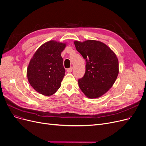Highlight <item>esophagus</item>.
Returning a JSON list of instances; mask_svg holds the SVG:
<instances>
[{
    "instance_id": "obj_1",
    "label": "esophagus",
    "mask_w": 146,
    "mask_h": 146,
    "mask_svg": "<svg viewBox=\"0 0 146 146\" xmlns=\"http://www.w3.org/2000/svg\"><path fill=\"white\" fill-rule=\"evenodd\" d=\"M72 70H73V67H72L67 69V72L68 73H71V72H72Z\"/></svg>"
}]
</instances>
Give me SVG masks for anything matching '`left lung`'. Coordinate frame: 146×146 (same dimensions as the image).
<instances>
[{"label":"left lung","instance_id":"1","mask_svg":"<svg viewBox=\"0 0 146 146\" xmlns=\"http://www.w3.org/2000/svg\"><path fill=\"white\" fill-rule=\"evenodd\" d=\"M74 44L76 50L86 61L85 75L78 80L80 89L89 98L102 96L117 78L119 64L117 56L101 41H75Z\"/></svg>","mask_w":146,"mask_h":146}]
</instances>
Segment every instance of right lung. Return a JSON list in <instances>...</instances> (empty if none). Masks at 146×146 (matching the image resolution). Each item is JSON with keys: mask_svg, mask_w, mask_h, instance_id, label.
Returning a JSON list of instances; mask_svg holds the SVG:
<instances>
[{"mask_svg": "<svg viewBox=\"0 0 146 146\" xmlns=\"http://www.w3.org/2000/svg\"><path fill=\"white\" fill-rule=\"evenodd\" d=\"M65 43L51 40L39 47L27 68V78L31 86L45 96L55 94L61 86L65 69L61 53Z\"/></svg>", "mask_w": 146, "mask_h": 146, "instance_id": "1", "label": "right lung"}]
</instances>
